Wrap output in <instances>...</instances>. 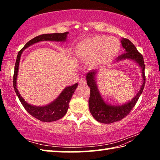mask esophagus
I'll use <instances>...</instances> for the list:
<instances>
[{
	"label": "esophagus",
	"instance_id": "34e87169",
	"mask_svg": "<svg viewBox=\"0 0 160 160\" xmlns=\"http://www.w3.org/2000/svg\"><path fill=\"white\" fill-rule=\"evenodd\" d=\"M80 85H86V80L85 78H81L79 81Z\"/></svg>",
	"mask_w": 160,
	"mask_h": 160
}]
</instances>
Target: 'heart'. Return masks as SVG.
<instances>
[{
	"label": "heart",
	"mask_w": 160,
	"mask_h": 160,
	"mask_svg": "<svg viewBox=\"0 0 160 160\" xmlns=\"http://www.w3.org/2000/svg\"><path fill=\"white\" fill-rule=\"evenodd\" d=\"M120 48V42L116 38L97 35L80 42L76 53L81 61H90L91 66L97 67L114 58Z\"/></svg>",
	"instance_id": "obj_1"
}]
</instances>
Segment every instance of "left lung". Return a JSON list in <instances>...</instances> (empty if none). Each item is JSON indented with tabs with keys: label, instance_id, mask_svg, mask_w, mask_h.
I'll return each mask as SVG.
<instances>
[{
	"label": "left lung",
	"instance_id": "obj_1",
	"mask_svg": "<svg viewBox=\"0 0 160 160\" xmlns=\"http://www.w3.org/2000/svg\"><path fill=\"white\" fill-rule=\"evenodd\" d=\"M123 47L125 48V53L118 56L116 61H122L124 59H131L139 65L142 69L143 82L137 95L131 102L123 105L111 106L107 104L103 100L99 92L97 89L95 82V76L97 71L91 70L86 75L87 84L90 88V96L89 98V109L91 114L97 121L102 123H112L121 121L131 112L132 108L135 107L140 94L142 93L145 85V63L142 54L138 52L136 47L128 39L123 38Z\"/></svg>",
	"mask_w": 160,
	"mask_h": 160
}]
</instances>
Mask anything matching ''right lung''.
I'll return each mask as SVG.
<instances>
[{"mask_svg": "<svg viewBox=\"0 0 160 160\" xmlns=\"http://www.w3.org/2000/svg\"><path fill=\"white\" fill-rule=\"evenodd\" d=\"M68 32H64V33H53V34H44L39 35L34 37V39H31L25 45L22 49L19 51L17 59H16L15 65V71L14 75H13V88L15 91L16 94L18 97L19 99L22 104V106L25 108V110L29 114L34 116V118L39 119V121L43 122H51V121H56L58 119L66 115L67 113L68 109L69 107V102L72 98V94L76 90L78 85V83H75V85L72 86L67 87L63 90V91L61 93L60 95L56 99L55 101L51 102V104L47 105L44 107H34L32 105L29 104L25 100L22 99V97L20 96V93L18 92V90L16 87V81H17V75L19 68V63H20V56L22 51L29 47V46L42 41H56V42H63L66 39L67 34Z\"/></svg>", "mask_w": 160, "mask_h": 160, "instance_id": "obj_1", "label": "right lung"}]
</instances>
